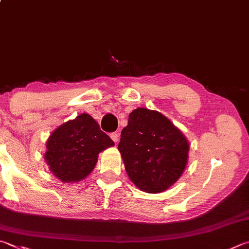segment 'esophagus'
Segmentation results:
<instances>
[{"label": "esophagus", "mask_w": 249, "mask_h": 249, "mask_svg": "<svg viewBox=\"0 0 249 249\" xmlns=\"http://www.w3.org/2000/svg\"><path fill=\"white\" fill-rule=\"evenodd\" d=\"M110 137L112 138V140H113V142H119V134H117V133H111V134H110Z\"/></svg>", "instance_id": "1"}]
</instances>
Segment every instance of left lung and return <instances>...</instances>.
<instances>
[{"label":"left lung","mask_w":249,"mask_h":249,"mask_svg":"<svg viewBox=\"0 0 249 249\" xmlns=\"http://www.w3.org/2000/svg\"><path fill=\"white\" fill-rule=\"evenodd\" d=\"M117 148L129 178L147 193L173 185L184 172L189 150L186 138L165 116L144 107L130 113Z\"/></svg>","instance_id":"obj_1"}]
</instances>
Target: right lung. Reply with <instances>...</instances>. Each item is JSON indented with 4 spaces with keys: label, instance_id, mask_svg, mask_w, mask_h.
I'll return each instance as SVG.
<instances>
[{
    "label": "right lung",
    "instance_id": "right-lung-1",
    "mask_svg": "<svg viewBox=\"0 0 249 249\" xmlns=\"http://www.w3.org/2000/svg\"><path fill=\"white\" fill-rule=\"evenodd\" d=\"M114 144L89 114H80L56 128L44 155L52 173L62 182H78L97 163L99 152Z\"/></svg>",
    "mask_w": 249,
    "mask_h": 249
}]
</instances>
